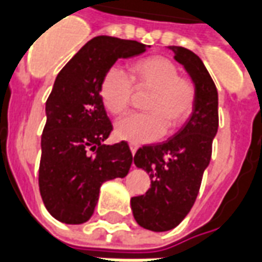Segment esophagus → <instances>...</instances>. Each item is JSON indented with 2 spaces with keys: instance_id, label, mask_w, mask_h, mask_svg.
<instances>
[{
  "instance_id": "1",
  "label": "esophagus",
  "mask_w": 262,
  "mask_h": 262,
  "mask_svg": "<svg viewBox=\"0 0 262 262\" xmlns=\"http://www.w3.org/2000/svg\"><path fill=\"white\" fill-rule=\"evenodd\" d=\"M129 147H130L132 156H135V154H136L137 148H139V146H137V144H133V143H130V144H129Z\"/></svg>"
}]
</instances>
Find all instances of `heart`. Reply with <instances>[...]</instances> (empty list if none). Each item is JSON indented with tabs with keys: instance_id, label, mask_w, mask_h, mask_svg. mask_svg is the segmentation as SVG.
<instances>
[{
	"instance_id": "obj_1",
	"label": "heart",
	"mask_w": 262,
	"mask_h": 262,
	"mask_svg": "<svg viewBox=\"0 0 262 262\" xmlns=\"http://www.w3.org/2000/svg\"><path fill=\"white\" fill-rule=\"evenodd\" d=\"M134 86H132L131 84ZM133 87L150 92L143 102L146 114H135L115 125L119 140L133 144L152 143L172 135L185 125L195 105V87L190 79L179 76L175 62L161 55L143 58L129 65V76L112 67L104 73L98 86L102 106L114 116H122L130 106Z\"/></svg>"
}]
</instances>
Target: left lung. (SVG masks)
Wrapping results in <instances>:
<instances>
[{
	"mask_svg": "<svg viewBox=\"0 0 262 262\" xmlns=\"http://www.w3.org/2000/svg\"><path fill=\"white\" fill-rule=\"evenodd\" d=\"M168 48L189 73L197 97L193 114L178 133L160 144L143 146L133 158L148 173L151 186L146 194L132 197V211L137 224L152 232L173 229L189 214L218 132V92L207 68L190 50Z\"/></svg>",
	"mask_w": 262,
	"mask_h": 262,
	"instance_id": "left-lung-1",
	"label": "left lung"
}]
</instances>
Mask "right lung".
<instances>
[{
    "label": "right lung",
    "mask_w": 262,
    "mask_h": 262,
    "mask_svg": "<svg viewBox=\"0 0 262 262\" xmlns=\"http://www.w3.org/2000/svg\"><path fill=\"white\" fill-rule=\"evenodd\" d=\"M150 46L98 36L86 42L58 73L46 102L38 186L50 214L68 225L92 218L100 187L130 169L126 141L104 144L112 132L98 94L100 80L119 58L140 55Z\"/></svg>",
    "instance_id": "1"
}]
</instances>
